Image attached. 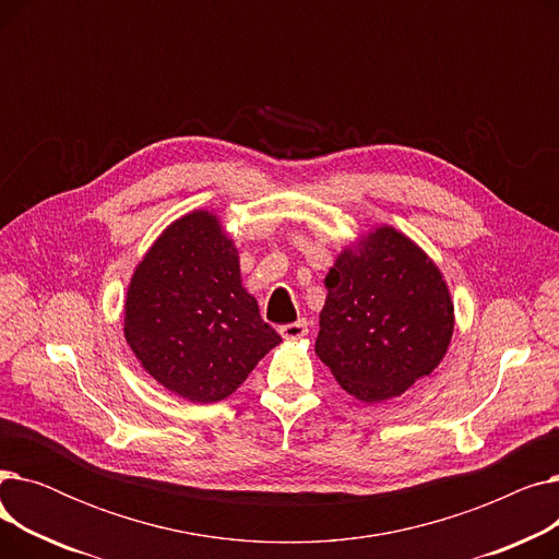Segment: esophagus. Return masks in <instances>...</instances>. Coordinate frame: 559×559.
<instances>
[{
    "label": "esophagus",
    "instance_id": "34e87169",
    "mask_svg": "<svg viewBox=\"0 0 559 559\" xmlns=\"http://www.w3.org/2000/svg\"><path fill=\"white\" fill-rule=\"evenodd\" d=\"M281 335L285 340H301V337H306L308 335V321L299 319V321H295V324L281 326Z\"/></svg>",
    "mask_w": 559,
    "mask_h": 559
}]
</instances>
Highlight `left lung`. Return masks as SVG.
Wrapping results in <instances>:
<instances>
[{
    "label": "left lung",
    "instance_id": "8db88e82",
    "mask_svg": "<svg viewBox=\"0 0 559 559\" xmlns=\"http://www.w3.org/2000/svg\"><path fill=\"white\" fill-rule=\"evenodd\" d=\"M326 283L314 354L365 403L401 396L428 376L453 335V301L437 264L392 226L346 247Z\"/></svg>",
    "mask_w": 559,
    "mask_h": 559
}]
</instances>
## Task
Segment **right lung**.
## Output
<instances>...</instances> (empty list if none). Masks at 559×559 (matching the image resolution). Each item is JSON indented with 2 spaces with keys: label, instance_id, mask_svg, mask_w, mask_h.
<instances>
[{
  "label": "right lung",
  "instance_id": "right-lung-1",
  "mask_svg": "<svg viewBox=\"0 0 559 559\" xmlns=\"http://www.w3.org/2000/svg\"><path fill=\"white\" fill-rule=\"evenodd\" d=\"M124 337L150 376L192 403L230 396L281 344L242 287L238 249L209 211L169 224L140 260Z\"/></svg>",
  "mask_w": 559,
  "mask_h": 559
}]
</instances>
